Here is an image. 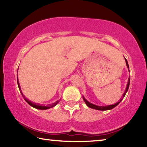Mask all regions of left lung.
<instances>
[{
    "mask_svg": "<svg viewBox=\"0 0 147 147\" xmlns=\"http://www.w3.org/2000/svg\"><path fill=\"white\" fill-rule=\"evenodd\" d=\"M125 61H126V65H127V67L129 69V66H128V61L127 60H126V59L125 58ZM130 78H129L128 79V82L127 84V87H126V91L125 92H124V93L123 94V98L124 97V96H125V94L126 93V92H127L128 89V88H129V86H130ZM84 101H85L86 104H87V106H88V107H89V108H93V109H97V110H101V111H104V110H108V109H113V108H115V106H117L118 105V104L121 102V101L122 100V99H121L120 100H119L118 102H117L116 104H112V105H109V106H96V105H94V104H91L90 102H89L88 101H87L85 98H84V97H83Z\"/></svg>",
    "mask_w": 147,
    "mask_h": 147,
    "instance_id": "obj_1",
    "label": "left lung"
}]
</instances>
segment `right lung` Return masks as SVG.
Wrapping results in <instances>:
<instances>
[{
  "mask_svg": "<svg viewBox=\"0 0 147 147\" xmlns=\"http://www.w3.org/2000/svg\"><path fill=\"white\" fill-rule=\"evenodd\" d=\"M17 84H18L19 89L20 91H21V94H22V95H23V97L24 98V99H25V100L26 101V102L28 103V104H29V105H30L31 106L34 107V108H36V109H49V108H53V107L55 106L56 105V104L58 103V101H57V102H54V103H53V104H49V106H40V105H39V104H35V103L32 102H30V100H28V99H26L25 97H24V96L23 95V94L22 93V91H21V88H20V86H19V84L18 78H17Z\"/></svg>",
  "mask_w": 147,
  "mask_h": 147,
  "instance_id": "add662e5",
  "label": "right lung"
}]
</instances>
